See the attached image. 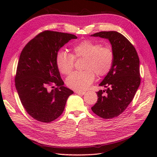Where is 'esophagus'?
Returning a JSON list of instances; mask_svg holds the SVG:
<instances>
[{
	"mask_svg": "<svg viewBox=\"0 0 157 157\" xmlns=\"http://www.w3.org/2000/svg\"><path fill=\"white\" fill-rule=\"evenodd\" d=\"M75 93H77V94H79V95H84L85 93H86V92H84V91H77V90H76Z\"/></svg>",
	"mask_w": 157,
	"mask_h": 157,
	"instance_id": "34e87169",
	"label": "esophagus"
}]
</instances>
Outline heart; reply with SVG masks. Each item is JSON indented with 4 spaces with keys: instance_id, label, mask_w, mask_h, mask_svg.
Masks as SVG:
<instances>
[{
    "instance_id": "b5f03b06",
    "label": "heart",
    "mask_w": 157,
    "mask_h": 157,
    "mask_svg": "<svg viewBox=\"0 0 157 157\" xmlns=\"http://www.w3.org/2000/svg\"><path fill=\"white\" fill-rule=\"evenodd\" d=\"M86 58L81 72H76L66 80L67 86L77 91L87 90L95 78L107 75L114 62V52L109 46H101L97 42L84 40L75 45L72 54L59 52L56 57V63L59 72L65 75L72 73L75 59Z\"/></svg>"
}]
</instances>
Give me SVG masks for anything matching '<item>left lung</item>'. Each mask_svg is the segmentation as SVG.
Instances as JSON below:
<instances>
[{"label":"left lung","mask_w":157,"mask_h":157,"mask_svg":"<svg viewBox=\"0 0 157 157\" xmlns=\"http://www.w3.org/2000/svg\"><path fill=\"white\" fill-rule=\"evenodd\" d=\"M109 39L114 52L113 67L99 86L105 90L97 92L92 111L105 119L118 117L134 98L141 82L140 59L134 46L117 31H101L92 35Z\"/></svg>","instance_id":"8db88e82"}]
</instances>
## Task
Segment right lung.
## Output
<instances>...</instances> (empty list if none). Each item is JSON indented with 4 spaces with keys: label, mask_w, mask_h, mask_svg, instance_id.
Wrapping results in <instances>:
<instances>
[{
    "label": "right lung",
    "mask_w": 157,
    "mask_h": 157,
    "mask_svg": "<svg viewBox=\"0 0 157 157\" xmlns=\"http://www.w3.org/2000/svg\"><path fill=\"white\" fill-rule=\"evenodd\" d=\"M76 39L69 33L44 31L31 39L21 52L16 88L23 107L38 121L48 123L58 118L68 97L73 94L63 86L56 57L61 47Z\"/></svg>",
    "instance_id": "add662e5"
}]
</instances>
